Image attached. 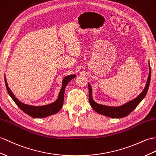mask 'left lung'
<instances>
[{"label":"left lung","mask_w":156,"mask_h":156,"mask_svg":"<svg viewBox=\"0 0 156 156\" xmlns=\"http://www.w3.org/2000/svg\"><path fill=\"white\" fill-rule=\"evenodd\" d=\"M150 68V72H149V76L147 80V82L146 84L143 91L141 92L140 94L137 96L135 99H133L131 101H129L128 102H126V104L122 105L119 106H108L106 105L99 104L96 103L94 100L92 98V89L90 84L88 83V90H89V102L90 104V106L97 113L100 114H102L106 116L110 117L112 118H122L127 116L131 112L135 109L137 106L142 100L146 96V94L147 92L148 88L150 86V80H151V68L150 62H148Z\"/></svg>","instance_id":"8db88e82"}]
</instances>
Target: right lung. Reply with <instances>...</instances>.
Returning a JSON list of instances; mask_svg holds the SVG:
<instances>
[{
  "instance_id": "add662e5",
  "label": "right lung",
  "mask_w": 156,
  "mask_h": 156,
  "mask_svg": "<svg viewBox=\"0 0 156 156\" xmlns=\"http://www.w3.org/2000/svg\"><path fill=\"white\" fill-rule=\"evenodd\" d=\"M76 75V74H72L65 76L62 80V88L60 90L58 96L56 101L54 102L44 105V106H32V105H28L27 104H24L17 98L14 95L12 92L10 90L9 87L7 84L6 78L5 75V85L6 88L9 94L11 97V98L15 104L19 107L21 110H23L24 113H26L30 116L34 118H42L50 116V115L55 114L58 112L63 106L64 102V91L65 88H66V85L68 84L70 80L74 78Z\"/></svg>"
}]
</instances>
